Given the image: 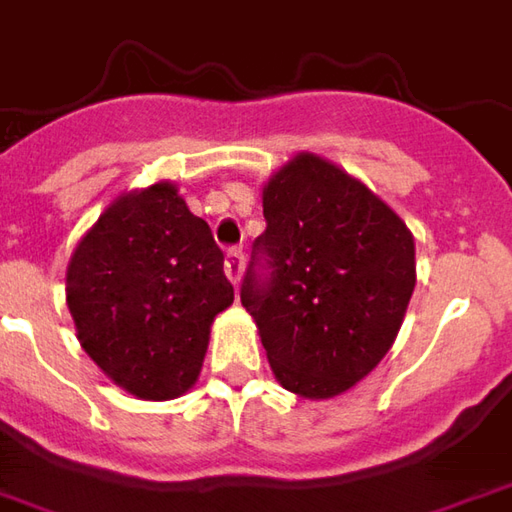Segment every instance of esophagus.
<instances>
[{"instance_id":"esophagus-1","label":"esophagus","mask_w":512,"mask_h":512,"mask_svg":"<svg viewBox=\"0 0 512 512\" xmlns=\"http://www.w3.org/2000/svg\"><path fill=\"white\" fill-rule=\"evenodd\" d=\"M224 271H227V277L232 283L238 285L243 277V252L241 249H229L227 257H224Z\"/></svg>"}]
</instances>
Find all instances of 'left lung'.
Returning <instances> with one entry per match:
<instances>
[{
	"mask_svg": "<svg viewBox=\"0 0 512 512\" xmlns=\"http://www.w3.org/2000/svg\"><path fill=\"white\" fill-rule=\"evenodd\" d=\"M263 218L243 308L288 392L336 398L373 373L401 330L417 283L415 238L367 184L308 151L263 184ZM257 254L269 281L256 277Z\"/></svg>",
	"mask_w": 512,
	"mask_h": 512,
	"instance_id": "left-lung-1",
	"label": "left lung"
}]
</instances>
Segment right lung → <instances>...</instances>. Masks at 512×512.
<instances>
[{
  "mask_svg": "<svg viewBox=\"0 0 512 512\" xmlns=\"http://www.w3.org/2000/svg\"><path fill=\"white\" fill-rule=\"evenodd\" d=\"M232 300L224 252L173 182L114 198L66 266L78 342L142 401H173L196 384L212 322Z\"/></svg>",
  "mask_w": 512,
  "mask_h": 512,
  "instance_id": "1",
  "label": "right lung"
}]
</instances>
